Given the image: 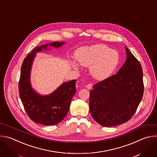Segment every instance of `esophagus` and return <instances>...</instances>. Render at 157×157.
<instances>
[{
	"mask_svg": "<svg viewBox=\"0 0 157 157\" xmlns=\"http://www.w3.org/2000/svg\"><path fill=\"white\" fill-rule=\"evenodd\" d=\"M86 88H87V89H90L92 87V84H90V83H89L88 84H87V85L86 86Z\"/></svg>",
	"mask_w": 157,
	"mask_h": 157,
	"instance_id": "obj_1",
	"label": "esophagus"
}]
</instances>
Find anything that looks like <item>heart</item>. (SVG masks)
<instances>
[{
  "label": "heart",
  "instance_id": "b5f03b06",
  "mask_svg": "<svg viewBox=\"0 0 157 157\" xmlns=\"http://www.w3.org/2000/svg\"><path fill=\"white\" fill-rule=\"evenodd\" d=\"M76 57L81 65L91 66L92 75L100 80L109 78L116 69L119 62V56L116 50L100 44L78 49L76 52ZM72 65L76 68L78 67L76 62H73Z\"/></svg>",
  "mask_w": 157,
  "mask_h": 157
}]
</instances>
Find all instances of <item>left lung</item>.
I'll use <instances>...</instances> for the list:
<instances>
[{"instance_id": "1", "label": "left lung", "mask_w": 157, "mask_h": 157, "mask_svg": "<svg viewBox=\"0 0 157 157\" xmlns=\"http://www.w3.org/2000/svg\"><path fill=\"white\" fill-rule=\"evenodd\" d=\"M127 59L118 72L93 86L89 110L100 125L115 126L129 121L136 113L144 94L142 66L126 47Z\"/></svg>"}]
</instances>
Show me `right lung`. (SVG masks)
Here are the masks:
<instances>
[{
    "mask_svg": "<svg viewBox=\"0 0 157 157\" xmlns=\"http://www.w3.org/2000/svg\"><path fill=\"white\" fill-rule=\"evenodd\" d=\"M63 42H54L50 45L60 47ZM48 44L36 47L24 59L21 65L19 81V94L24 109L30 119L45 126L60 123L67 115L73 97L76 93L75 79L64 82L48 95H40L31 87L30 70L37 52L47 49Z\"/></svg>",
    "mask_w": 157,
    "mask_h": 157,
    "instance_id": "add662e5",
    "label": "right lung"
}]
</instances>
